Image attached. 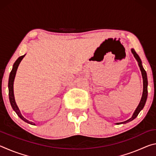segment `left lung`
I'll return each mask as SVG.
<instances>
[{"instance_id":"left-lung-1","label":"left lung","mask_w":156,"mask_h":156,"mask_svg":"<svg viewBox=\"0 0 156 156\" xmlns=\"http://www.w3.org/2000/svg\"><path fill=\"white\" fill-rule=\"evenodd\" d=\"M131 53L133 54L134 58H135L136 60H137V62H138V66L140 67V69L141 71V73H142V80H143V91H142V98L140 101V103L138 105V107L135 110V112H133V115H132L131 118H129V120L125 121V122H118L115 123V125H120V124H126L127 122H131L133 120L135 119V118L138 116L139 114V113L140 112V111L143 109L144 107V105L146 103L147 99V96H148V90H147V86H148V80H147V72L146 71L144 70V69L142 67V61L141 59L140 58V57L138 54H136V52L135 51V50L133 49H131Z\"/></svg>"}]
</instances>
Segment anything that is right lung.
<instances>
[{
  "instance_id": "obj_1",
  "label": "right lung",
  "mask_w": 156,
  "mask_h": 156,
  "mask_svg": "<svg viewBox=\"0 0 156 156\" xmlns=\"http://www.w3.org/2000/svg\"><path fill=\"white\" fill-rule=\"evenodd\" d=\"M25 55H23L22 56H20L16 60V62H14V65H13L12 69L10 72L9 74V82H8V89H9V102L10 104H11V106L12 107L13 110L16 113V114L19 116V117L22 119L23 121H25V122L30 124V125H36L35 124L32 122H30V121L27 120L26 118L23 117V115L21 114L20 111L19 109V108L18 107L16 102L15 100V98H14V79H15V76H16V71L18 69V66H19V64L21 62V60H23V58L25 56Z\"/></svg>"
}]
</instances>
